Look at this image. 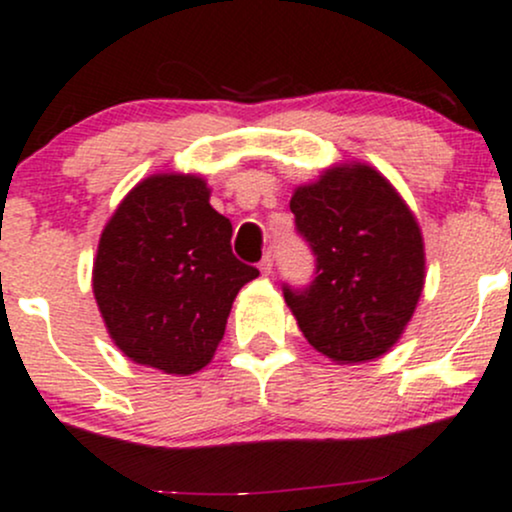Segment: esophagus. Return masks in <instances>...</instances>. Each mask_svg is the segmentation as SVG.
<instances>
[{"mask_svg": "<svg viewBox=\"0 0 512 512\" xmlns=\"http://www.w3.org/2000/svg\"><path fill=\"white\" fill-rule=\"evenodd\" d=\"M272 269H274V257H272V252H267L260 262V272L267 277V274H272Z\"/></svg>", "mask_w": 512, "mask_h": 512, "instance_id": "34e87169", "label": "esophagus"}]
</instances>
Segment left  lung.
Here are the masks:
<instances>
[{
    "label": "left lung",
    "mask_w": 512,
    "mask_h": 512,
    "mask_svg": "<svg viewBox=\"0 0 512 512\" xmlns=\"http://www.w3.org/2000/svg\"><path fill=\"white\" fill-rule=\"evenodd\" d=\"M296 230L316 255L306 289L284 284L303 338L340 364L396 345L425 284L418 221L374 167L338 165L291 196Z\"/></svg>",
    "instance_id": "8db88e82"
}]
</instances>
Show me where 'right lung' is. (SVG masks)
I'll use <instances>...</instances> for the list:
<instances>
[{"label": "right lung", "mask_w": 512, "mask_h": 512, "mask_svg": "<svg viewBox=\"0 0 512 512\" xmlns=\"http://www.w3.org/2000/svg\"><path fill=\"white\" fill-rule=\"evenodd\" d=\"M196 174H153L104 226L92 269L94 299L116 347L165 374L211 362L235 296L257 269L230 250L233 226Z\"/></svg>", "instance_id": "1"}]
</instances>
